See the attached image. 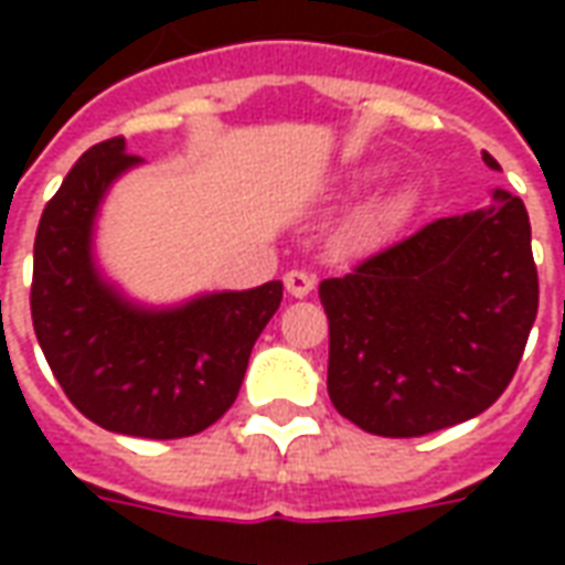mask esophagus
I'll list each match as a JSON object with an SVG mask.
<instances>
[{
  "instance_id": "1",
  "label": "esophagus",
  "mask_w": 565,
  "mask_h": 565,
  "mask_svg": "<svg viewBox=\"0 0 565 565\" xmlns=\"http://www.w3.org/2000/svg\"><path fill=\"white\" fill-rule=\"evenodd\" d=\"M284 287H287V294L296 296V299H302L315 290V275H308L302 269H290L284 275Z\"/></svg>"
}]
</instances>
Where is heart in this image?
Returning <instances> with one entry per match:
<instances>
[{"mask_svg": "<svg viewBox=\"0 0 565 565\" xmlns=\"http://www.w3.org/2000/svg\"><path fill=\"white\" fill-rule=\"evenodd\" d=\"M366 226H369V223H366Z\"/></svg>", "mask_w": 565, "mask_h": 565, "instance_id": "b5f03b06", "label": "heart"}]
</instances>
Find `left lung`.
<instances>
[{
  "mask_svg": "<svg viewBox=\"0 0 565 565\" xmlns=\"http://www.w3.org/2000/svg\"><path fill=\"white\" fill-rule=\"evenodd\" d=\"M484 162H499L484 150ZM327 391L372 436L412 438L497 403L539 311L530 217L518 196L438 217L342 278L320 281Z\"/></svg>",
  "mask_w": 565,
  "mask_h": 565,
  "instance_id": "8db88e82",
  "label": "left lung"
}]
</instances>
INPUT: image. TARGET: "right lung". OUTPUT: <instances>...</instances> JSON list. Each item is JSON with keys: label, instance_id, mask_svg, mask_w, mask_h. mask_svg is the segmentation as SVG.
I'll return each instance as SVG.
<instances>
[{"label": "right lung", "instance_id": "1", "mask_svg": "<svg viewBox=\"0 0 565 565\" xmlns=\"http://www.w3.org/2000/svg\"><path fill=\"white\" fill-rule=\"evenodd\" d=\"M139 162L120 136L99 141L44 205L32 250V327L54 379L93 424L139 438L196 436L235 403L284 284L174 308L124 299L96 269L93 223L108 186Z\"/></svg>", "mask_w": 565, "mask_h": 565}]
</instances>
